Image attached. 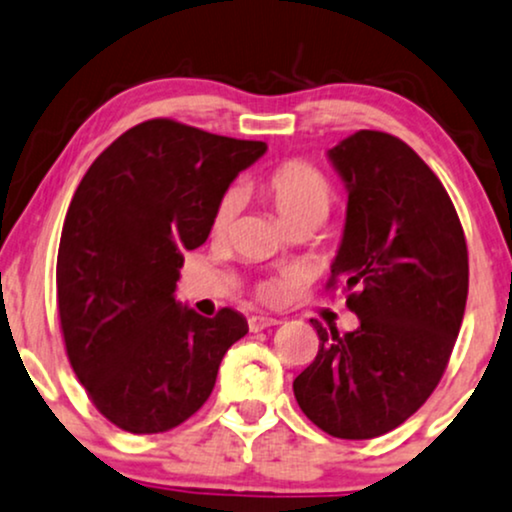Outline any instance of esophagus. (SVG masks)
<instances>
[{"mask_svg":"<svg viewBox=\"0 0 512 512\" xmlns=\"http://www.w3.org/2000/svg\"><path fill=\"white\" fill-rule=\"evenodd\" d=\"M273 325H280V320L270 318V315H251L249 318L251 332H261V330H266V327H273Z\"/></svg>","mask_w":512,"mask_h":512,"instance_id":"1","label":"esophagus"}]
</instances>
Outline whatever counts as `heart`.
I'll return each instance as SVG.
<instances>
[{"instance_id": "heart-1", "label": "heart", "mask_w": 512, "mask_h": 512, "mask_svg": "<svg viewBox=\"0 0 512 512\" xmlns=\"http://www.w3.org/2000/svg\"><path fill=\"white\" fill-rule=\"evenodd\" d=\"M258 192L270 201L275 213L287 227L301 223H323L330 213L334 192L318 168L306 161H287L258 180ZM239 211L235 192L223 194L211 218L213 235H225ZM285 294V282H266L258 287L263 301H277Z\"/></svg>"}]
</instances>
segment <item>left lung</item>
I'll return each instance as SVG.
<instances>
[{
    "mask_svg": "<svg viewBox=\"0 0 512 512\" xmlns=\"http://www.w3.org/2000/svg\"><path fill=\"white\" fill-rule=\"evenodd\" d=\"M327 159L349 194L332 285L351 292L358 327L339 334L311 320L318 356L294 396L332 437L372 439L408 420L444 375L468 301V246L444 185L399 137L358 130Z\"/></svg>",
    "mask_w": 512,
    "mask_h": 512,
    "instance_id": "1",
    "label": "left lung"
}]
</instances>
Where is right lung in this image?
Returning a JSON list of instances; mask_svg holds the SVG:
<instances>
[{"label": "right lung", "instance_id": "obj_1", "mask_svg": "<svg viewBox=\"0 0 512 512\" xmlns=\"http://www.w3.org/2000/svg\"><path fill=\"white\" fill-rule=\"evenodd\" d=\"M266 149L154 118L109 144L75 189L56 258L61 332L80 384L121 430L166 432L197 413L249 332L242 313L204 318L175 289L182 251L206 242L227 187Z\"/></svg>", "mask_w": 512, "mask_h": 512}]
</instances>
